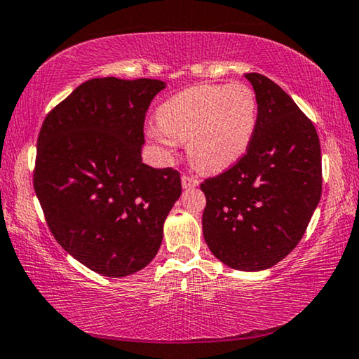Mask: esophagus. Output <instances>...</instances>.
<instances>
[{
  "instance_id": "esophagus-1",
  "label": "esophagus",
  "mask_w": 359,
  "mask_h": 359,
  "mask_svg": "<svg viewBox=\"0 0 359 359\" xmlns=\"http://www.w3.org/2000/svg\"><path fill=\"white\" fill-rule=\"evenodd\" d=\"M181 183H183L184 189H191V187H197L198 184H201V181H198L196 176H192V175H183L181 176Z\"/></svg>"
}]
</instances>
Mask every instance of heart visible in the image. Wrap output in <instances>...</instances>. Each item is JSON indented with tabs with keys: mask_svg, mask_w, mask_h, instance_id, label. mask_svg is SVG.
I'll list each match as a JSON object with an SVG mask.
<instances>
[{
	"mask_svg": "<svg viewBox=\"0 0 359 359\" xmlns=\"http://www.w3.org/2000/svg\"><path fill=\"white\" fill-rule=\"evenodd\" d=\"M157 122L148 135L163 151L187 143V154L198 168L222 172L250 148L257 126L256 95L243 82L189 87L158 107Z\"/></svg>",
	"mask_w": 359,
	"mask_h": 359,
	"instance_id": "heart-1",
	"label": "heart"
}]
</instances>
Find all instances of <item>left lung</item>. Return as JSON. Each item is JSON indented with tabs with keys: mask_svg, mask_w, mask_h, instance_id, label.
<instances>
[{
	"mask_svg": "<svg viewBox=\"0 0 359 359\" xmlns=\"http://www.w3.org/2000/svg\"><path fill=\"white\" fill-rule=\"evenodd\" d=\"M257 126L246 154L202 183L203 238L227 267L259 272L301 242L321 197V149L312 122L266 76L246 73Z\"/></svg>",
	"mask_w": 359,
	"mask_h": 359,
	"instance_id": "1",
	"label": "left lung"
}]
</instances>
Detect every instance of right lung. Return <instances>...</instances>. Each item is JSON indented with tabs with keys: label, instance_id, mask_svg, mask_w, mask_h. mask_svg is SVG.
I'll use <instances>...</instances> for the list:
<instances>
[{
	"label": "right lung",
	"instance_id": "add662e5",
	"mask_svg": "<svg viewBox=\"0 0 359 359\" xmlns=\"http://www.w3.org/2000/svg\"><path fill=\"white\" fill-rule=\"evenodd\" d=\"M165 87L86 81L41 127L33 184L47 226L68 255L104 277H127L154 259L181 196L176 170L141 158L146 111Z\"/></svg>",
	"mask_w": 359,
	"mask_h": 359
}]
</instances>
